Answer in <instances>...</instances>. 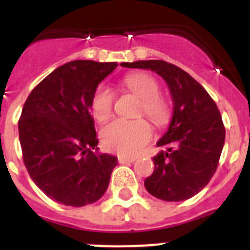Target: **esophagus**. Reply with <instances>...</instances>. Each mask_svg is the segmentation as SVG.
I'll return each mask as SVG.
<instances>
[{
    "label": "esophagus",
    "mask_w": 250,
    "mask_h": 250,
    "mask_svg": "<svg viewBox=\"0 0 250 250\" xmlns=\"http://www.w3.org/2000/svg\"><path fill=\"white\" fill-rule=\"evenodd\" d=\"M119 159V163L120 164H126V163H133L134 161H135L136 158L135 157H119L117 158Z\"/></svg>",
    "instance_id": "esophagus-1"
}]
</instances>
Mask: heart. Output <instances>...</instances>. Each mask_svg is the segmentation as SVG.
<instances>
[{"mask_svg":"<svg viewBox=\"0 0 250 250\" xmlns=\"http://www.w3.org/2000/svg\"><path fill=\"white\" fill-rule=\"evenodd\" d=\"M124 87L142 100L139 114H144L157 126H163L170 119L169 104L159 96L161 87L154 77L146 73L129 74L123 80ZM115 93L107 86L100 84L93 91L89 108L99 123L111 116L114 108ZM151 138V127L144 119L111 121L101 131V142L104 149L123 155H131L139 150Z\"/></svg>","mask_w":250,"mask_h":250,"instance_id":"heart-1","label":"heart"}]
</instances>
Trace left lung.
Returning <instances> with one entry per match:
<instances>
[{"instance_id": "left-lung-1", "label": "left lung", "mask_w": 250, "mask_h": 250, "mask_svg": "<svg viewBox=\"0 0 250 250\" xmlns=\"http://www.w3.org/2000/svg\"><path fill=\"white\" fill-rule=\"evenodd\" d=\"M150 69L163 78L173 100V116L157 143L166 150L154 158V172L144 181L146 191L163 201H185L201 191L216 172L225 126L208 91L187 72L164 61L123 63Z\"/></svg>"}]
</instances>
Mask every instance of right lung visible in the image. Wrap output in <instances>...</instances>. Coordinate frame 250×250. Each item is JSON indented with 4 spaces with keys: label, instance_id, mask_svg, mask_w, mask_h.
<instances>
[{
    "label": "right lung",
    "instance_id": "1",
    "mask_svg": "<svg viewBox=\"0 0 250 250\" xmlns=\"http://www.w3.org/2000/svg\"><path fill=\"white\" fill-rule=\"evenodd\" d=\"M117 63L73 61L31 91L19 120L23 164L35 185L54 201L81 208L108 187L117 158L97 153L89 101Z\"/></svg>",
    "mask_w": 250,
    "mask_h": 250
}]
</instances>
